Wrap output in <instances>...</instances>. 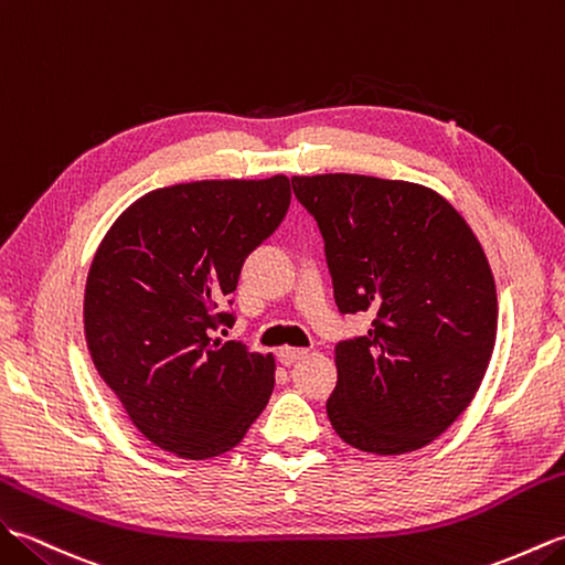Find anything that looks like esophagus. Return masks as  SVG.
Masks as SVG:
<instances>
[{"instance_id":"34e87169","label":"esophagus","mask_w":565,"mask_h":565,"mask_svg":"<svg viewBox=\"0 0 565 565\" xmlns=\"http://www.w3.org/2000/svg\"><path fill=\"white\" fill-rule=\"evenodd\" d=\"M307 353L309 350L307 348H290V345H285V348H280L278 350V360L282 362V365H295L297 360H302V358H307Z\"/></svg>"}]
</instances>
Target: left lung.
<instances>
[{
  "mask_svg": "<svg viewBox=\"0 0 565 565\" xmlns=\"http://www.w3.org/2000/svg\"><path fill=\"white\" fill-rule=\"evenodd\" d=\"M323 236L341 315L372 329L335 345L333 430L370 455L437 440L479 392L498 331L483 246L428 185L360 173L292 177Z\"/></svg>",
  "mask_w": 565,
  "mask_h": 565,
  "instance_id": "left-lung-1",
  "label": "left lung"
}]
</instances>
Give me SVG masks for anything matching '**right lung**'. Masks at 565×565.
Wrapping results in <instances>:
<instances>
[{
	"instance_id": "right-lung-1",
	"label": "right lung",
	"mask_w": 565,
	"mask_h": 565,
	"mask_svg": "<svg viewBox=\"0 0 565 565\" xmlns=\"http://www.w3.org/2000/svg\"><path fill=\"white\" fill-rule=\"evenodd\" d=\"M290 179L157 188L98 244L84 335L102 380L149 443L210 459L244 440L275 386V358L215 335L246 256L290 207Z\"/></svg>"
}]
</instances>
